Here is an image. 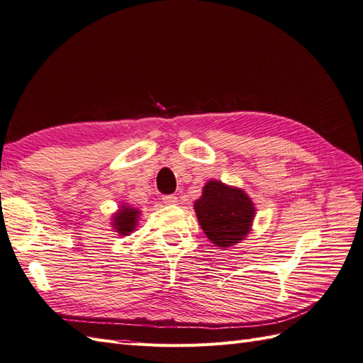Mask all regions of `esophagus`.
<instances>
[{
  "mask_svg": "<svg viewBox=\"0 0 363 363\" xmlns=\"http://www.w3.org/2000/svg\"><path fill=\"white\" fill-rule=\"evenodd\" d=\"M163 203L164 204H168V206H171V204H175L177 203V196L175 195H163Z\"/></svg>",
  "mask_w": 363,
  "mask_h": 363,
  "instance_id": "esophagus-1",
  "label": "esophagus"
}]
</instances>
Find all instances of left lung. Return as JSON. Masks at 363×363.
Masks as SVG:
<instances>
[{"label": "left lung", "instance_id": "1", "mask_svg": "<svg viewBox=\"0 0 363 363\" xmlns=\"http://www.w3.org/2000/svg\"><path fill=\"white\" fill-rule=\"evenodd\" d=\"M194 211L204 235L215 247L230 248L244 240L256 216L255 203L248 194L219 180H208Z\"/></svg>", "mask_w": 363, "mask_h": 363}]
</instances>
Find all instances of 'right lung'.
<instances>
[{"instance_id":"add662e5","label":"right lung","mask_w":363,"mask_h":363,"mask_svg":"<svg viewBox=\"0 0 363 363\" xmlns=\"http://www.w3.org/2000/svg\"><path fill=\"white\" fill-rule=\"evenodd\" d=\"M140 211L138 207L130 206L127 203H121L118 211L112 213L111 225L118 236H128L136 230L139 224Z\"/></svg>"}]
</instances>
